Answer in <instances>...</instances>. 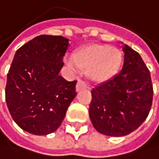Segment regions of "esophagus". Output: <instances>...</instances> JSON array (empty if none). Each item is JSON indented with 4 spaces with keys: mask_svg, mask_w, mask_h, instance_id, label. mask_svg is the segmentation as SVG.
<instances>
[{
    "mask_svg": "<svg viewBox=\"0 0 159 159\" xmlns=\"http://www.w3.org/2000/svg\"><path fill=\"white\" fill-rule=\"evenodd\" d=\"M86 88H88V86H87V84H86L84 81H82V80H78L77 85H76V91H77V92H79V91L82 90V89H86Z\"/></svg>",
    "mask_w": 159,
    "mask_h": 159,
    "instance_id": "1",
    "label": "esophagus"
}]
</instances>
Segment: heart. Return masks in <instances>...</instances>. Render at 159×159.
Here are the masks:
<instances>
[{
	"label": "heart",
	"instance_id": "heart-1",
	"mask_svg": "<svg viewBox=\"0 0 159 159\" xmlns=\"http://www.w3.org/2000/svg\"><path fill=\"white\" fill-rule=\"evenodd\" d=\"M123 62V54L118 48L106 44H89L78 49L73 57H66L67 66L77 71L86 70L87 78L93 83H103L114 77Z\"/></svg>",
	"mask_w": 159,
	"mask_h": 159
}]
</instances>
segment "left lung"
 Segmentation results:
<instances>
[{
	"instance_id": "1",
	"label": "left lung",
	"mask_w": 159,
	"mask_h": 159,
	"mask_svg": "<svg viewBox=\"0 0 159 159\" xmlns=\"http://www.w3.org/2000/svg\"><path fill=\"white\" fill-rule=\"evenodd\" d=\"M122 70L92 90L89 114L93 127L108 136H125L147 119L152 102L151 73L139 53L128 45Z\"/></svg>"
}]
</instances>
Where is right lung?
<instances>
[{"label": "right lung", "instance_id": "1", "mask_svg": "<svg viewBox=\"0 0 159 159\" xmlns=\"http://www.w3.org/2000/svg\"><path fill=\"white\" fill-rule=\"evenodd\" d=\"M68 39L42 34L21 46L7 73L6 101L14 122L34 135L56 131L76 97L77 81L59 75Z\"/></svg>", "mask_w": 159, "mask_h": 159}]
</instances>
